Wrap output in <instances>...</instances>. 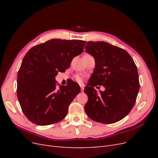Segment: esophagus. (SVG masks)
Listing matches in <instances>:
<instances>
[{
  "label": "esophagus",
  "instance_id": "esophagus-1",
  "mask_svg": "<svg viewBox=\"0 0 158 158\" xmlns=\"http://www.w3.org/2000/svg\"><path fill=\"white\" fill-rule=\"evenodd\" d=\"M80 88H81V91H82H82L84 90V85L83 84H80Z\"/></svg>",
  "mask_w": 158,
  "mask_h": 158
}]
</instances>
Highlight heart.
<instances>
[{
    "label": "heart",
    "mask_w": 158,
    "mask_h": 158,
    "mask_svg": "<svg viewBox=\"0 0 158 158\" xmlns=\"http://www.w3.org/2000/svg\"><path fill=\"white\" fill-rule=\"evenodd\" d=\"M75 78H76V80L78 81V82H81L82 81V76H81L80 75H79V74H77V75H76V76H75Z\"/></svg>",
    "instance_id": "b5f03b06"
}]
</instances>
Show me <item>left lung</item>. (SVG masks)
I'll return each mask as SVG.
<instances>
[{
    "instance_id": "obj_1",
    "label": "left lung",
    "mask_w": 158,
    "mask_h": 158,
    "mask_svg": "<svg viewBox=\"0 0 158 158\" xmlns=\"http://www.w3.org/2000/svg\"><path fill=\"white\" fill-rule=\"evenodd\" d=\"M85 51L95 59V67L84 88L88 100L84 109L92 120L103 124L118 122L131 112L140 88L137 67L125 49L104 41H88ZM103 85L98 94L93 88Z\"/></svg>"
}]
</instances>
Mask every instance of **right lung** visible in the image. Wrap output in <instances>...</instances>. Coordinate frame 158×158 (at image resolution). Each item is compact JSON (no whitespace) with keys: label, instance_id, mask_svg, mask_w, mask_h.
<instances>
[{"label":"right lung","instance_id":"add662e5","mask_svg":"<svg viewBox=\"0 0 158 158\" xmlns=\"http://www.w3.org/2000/svg\"><path fill=\"white\" fill-rule=\"evenodd\" d=\"M86 41L53 39L33 47L23 57L17 76V96L28 120L37 125L58 123L66 117L80 92L75 82L56 88L55 76L69 68Z\"/></svg>","mask_w":158,"mask_h":158}]
</instances>
